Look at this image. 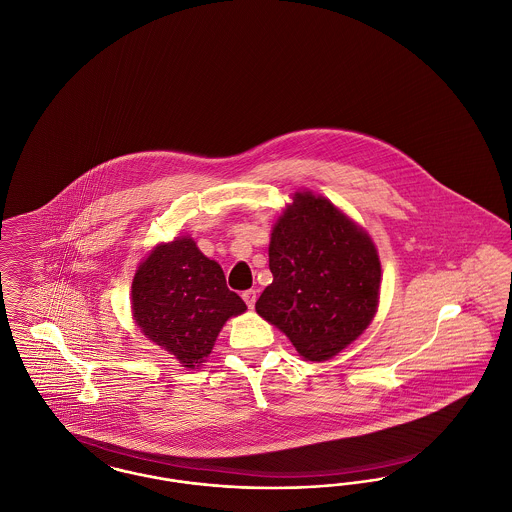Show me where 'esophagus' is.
I'll use <instances>...</instances> for the list:
<instances>
[{
    "label": "esophagus",
    "instance_id": "34e87169",
    "mask_svg": "<svg viewBox=\"0 0 512 512\" xmlns=\"http://www.w3.org/2000/svg\"><path fill=\"white\" fill-rule=\"evenodd\" d=\"M242 297H244V301L249 309L255 307V301H257V292L255 290H247V292L242 293Z\"/></svg>",
    "mask_w": 512,
    "mask_h": 512
}]
</instances>
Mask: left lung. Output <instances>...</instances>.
I'll return each instance as SVG.
<instances>
[{"instance_id":"obj_1","label":"left lung","mask_w":512,"mask_h":512,"mask_svg":"<svg viewBox=\"0 0 512 512\" xmlns=\"http://www.w3.org/2000/svg\"><path fill=\"white\" fill-rule=\"evenodd\" d=\"M268 267L272 284L255 309L305 361L332 359L376 315L378 251L365 230L322 195H293L272 228Z\"/></svg>"}]
</instances>
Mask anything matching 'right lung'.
<instances>
[{"mask_svg": "<svg viewBox=\"0 0 512 512\" xmlns=\"http://www.w3.org/2000/svg\"><path fill=\"white\" fill-rule=\"evenodd\" d=\"M245 309L244 299L228 290L219 263L188 236L157 245L134 274L136 324L186 368L201 365L224 322Z\"/></svg>", "mask_w": 512, "mask_h": 512, "instance_id": "1", "label": "right lung"}]
</instances>
